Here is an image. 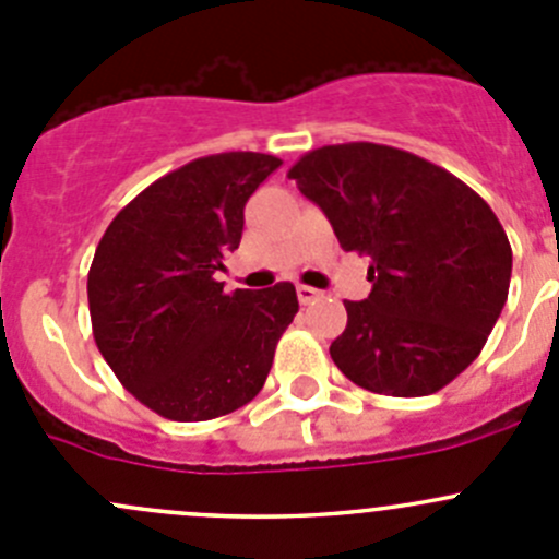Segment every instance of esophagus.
Masks as SVG:
<instances>
[{"label":"esophagus","mask_w":559,"mask_h":559,"mask_svg":"<svg viewBox=\"0 0 559 559\" xmlns=\"http://www.w3.org/2000/svg\"><path fill=\"white\" fill-rule=\"evenodd\" d=\"M297 297H300V302L302 306H313L316 300H321V297H324V292H319V289H313V286H297Z\"/></svg>","instance_id":"obj_1"}]
</instances>
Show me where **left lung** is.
<instances>
[{
	"instance_id": "obj_1",
	"label": "left lung",
	"mask_w": 559,
	"mask_h": 559,
	"mask_svg": "<svg viewBox=\"0 0 559 559\" xmlns=\"http://www.w3.org/2000/svg\"><path fill=\"white\" fill-rule=\"evenodd\" d=\"M343 251L370 257L368 300L346 302L332 362L357 386L421 397L481 354L511 284L492 207L443 167L379 143L308 151L289 173Z\"/></svg>"
}]
</instances>
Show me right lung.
<instances>
[{
	"label": "right lung",
	"instance_id": "add662e5",
	"mask_svg": "<svg viewBox=\"0 0 559 559\" xmlns=\"http://www.w3.org/2000/svg\"><path fill=\"white\" fill-rule=\"evenodd\" d=\"M278 156H202L140 191L105 229L88 270L99 354L127 392L173 421L243 408L264 386L297 313L289 281L224 292V257L243 238V207Z\"/></svg>",
	"mask_w": 559,
	"mask_h": 559
}]
</instances>
